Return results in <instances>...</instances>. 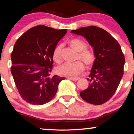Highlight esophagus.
I'll return each mask as SVG.
<instances>
[{
    "label": "esophagus",
    "instance_id": "1",
    "mask_svg": "<svg viewBox=\"0 0 134 134\" xmlns=\"http://www.w3.org/2000/svg\"><path fill=\"white\" fill-rule=\"evenodd\" d=\"M69 79H71L72 81H77L80 78L78 77H69Z\"/></svg>",
    "mask_w": 134,
    "mask_h": 134
}]
</instances>
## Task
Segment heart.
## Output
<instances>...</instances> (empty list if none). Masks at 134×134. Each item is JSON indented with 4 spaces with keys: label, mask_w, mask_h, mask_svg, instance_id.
I'll list each match as a JSON object with an SVG mask.
<instances>
[{
    "label": "heart",
    "mask_w": 134,
    "mask_h": 134,
    "mask_svg": "<svg viewBox=\"0 0 134 134\" xmlns=\"http://www.w3.org/2000/svg\"><path fill=\"white\" fill-rule=\"evenodd\" d=\"M69 45L77 52V59H81L90 67L93 66L96 60V56L92 50L87 49V44L85 41L81 38H73L69 41ZM53 59L57 64L62 61V46L58 45L53 52ZM81 60H77L72 63H65L57 68V72L62 76H74L79 75L84 70V64Z\"/></svg>",
    "instance_id": "1"
}]
</instances>
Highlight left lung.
I'll list each match as a JSON object with an SVG mask.
<instances>
[{"label": "left lung", "instance_id": "obj_1", "mask_svg": "<svg viewBox=\"0 0 134 134\" xmlns=\"http://www.w3.org/2000/svg\"><path fill=\"white\" fill-rule=\"evenodd\" d=\"M71 33L85 37L92 47L96 60L87 80L90 85L80 93L89 103L102 104L113 96L124 75L125 57L120 44L107 31L91 26Z\"/></svg>", "mask_w": 134, "mask_h": 134}]
</instances>
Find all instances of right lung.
Here are the masks:
<instances>
[{
    "mask_svg": "<svg viewBox=\"0 0 134 134\" xmlns=\"http://www.w3.org/2000/svg\"><path fill=\"white\" fill-rule=\"evenodd\" d=\"M67 30L38 25L23 34L14 46L10 71L21 98L34 105L51 101L65 77L51 75L53 52Z\"/></svg>",
    "mask_w": 134,
    "mask_h": 134,
    "instance_id": "add662e5",
    "label": "right lung"
}]
</instances>
